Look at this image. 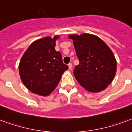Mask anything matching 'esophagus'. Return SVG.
<instances>
[{
	"label": "esophagus",
	"mask_w": 132,
	"mask_h": 132,
	"mask_svg": "<svg viewBox=\"0 0 132 132\" xmlns=\"http://www.w3.org/2000/svg\"><path fill=\"white\" fill-rule=\"evenodd\" d=\"M68 67H69V69L71 70V69L72 68V63H69V64H68Z\"/></svg>",
	"instance_id": "34e87169"
}]
</instances>
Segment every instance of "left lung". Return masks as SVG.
I'll use <instances>...</instances> for the list:
<instances>
[{"label": "left lung", "mask_w": 132, "mask_h": 132, "mask_svg": "<svg viewBox=\"0 0 132 132\" xmlns=\"http://www.w3.org/2000/svg\"><path fill=\"white\" fill-rule=\"evenodd\" d=\"M79 64L74 75L87 91L98 93L112 82L117 69L115 56L108 46L95 35H71Z\"/></svg>", "instance_id": "obj_1"}]
</instances>
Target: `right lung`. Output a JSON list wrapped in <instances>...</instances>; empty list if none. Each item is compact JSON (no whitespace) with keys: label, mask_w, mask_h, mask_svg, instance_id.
<instances>
[{"label":"right lung","mask_w":132,"mask_h":132,"mask_svg":"<svg viewBox=\"0 0 132 132\" xmlns=\"http://www.w3.org/2000/svg\"><path fill=\"white\" fill-rule=\"evenodd\" d=\"M59 36L38 39L31 44L20 60V78L32 93L48 96L59 83L68 66L62 62L60 52L55 49Z\"/></svg>","instance_id":"add662e5"}]
</instances>
